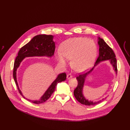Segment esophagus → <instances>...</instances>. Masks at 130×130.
I'll use <instances>...</instances> for the list:
<instances>
[{
	"label": "esophagus",
	"mask_w": 130,
	"mask_h": 130,
	"mask_svg": "<svg viewBox=\"0 0 130 130\" xmlns=\"http://www.w3.org/2000/svg\"><path fill=\"white\" fill-rule=\"evenodd\" d=\"M72 77L73 76L70 74H68L67 75V79H70V78H72Z\"/></svg>",
	"instance_id": "34e87169"
}]
</instances>
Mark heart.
I'll use <instances>...</instances> for the list:
<instances>
[{"label": "heart", "instance_id": "heart-1", "mask_svg": "<svg viewBox=\"0 0 130 130\" xmlns=\"http://www.w3.org/2000/svg\"><path fill=\"white\" fill-rule=\"evenodd\" d=\"M61 51H57L55 57L58 64L65 67L71 60V66L76 72L87 71L95 60L97 48L95 43L85 37L69 38L62 43Z\"/></svg>", "mask_w": 130, "mask_h": 130}]
</instances>
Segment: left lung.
Segmentation results:
<instances>
[{"label":"left lung","mask_w":130,"mask_h":130,"mask_svg":"<svg viewBox=\"0 0 130 130\" xmlns=\"http://www.w3.org/2000/svg\"><path fill=\"white\" fill-rule=\"evenodd\" d=\"M98 44L99 46V57L97 58L94 67L89 71L88 72L81 74L79 76L76 77L77 80L78 85L77 87L74 90V95L76 99L82 105L90 106V105H95L99 104L101 102L103 101L106 98H103L101 100L98 101H93L91 100H88L85 97L83 94V89L84 87L85 80L86 78L92 72L95 67L99 64L100 63L105 61H109L110 63L113 67V69L116 74H117V60L116 58V55L114 53L113 50L107 44L103 38L98 37Z\"/></svg>","instance_id":"left-lung-1"}]
</instances>
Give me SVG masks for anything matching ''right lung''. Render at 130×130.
Listing matches in <instances>:
<instances>
[{
	"instance_id": "right-lung-1",
	"label": "right lung",
	"mask_w": 130,
	"mask_h": 130,
	"mask_svg": "<svg viewBox=\"0 0 130 130\" xmlns=\"http://www.w3.org/2000/svg\"><path fill=\"white\" fill-rule=\"evenodd\" d=\"M53 35H39L35 36L29 43L21 48L14 61L13 76L19 92L24 99L34 104H40L48 100L55 90L57 84L66 80V74L64 73L58 74L56 79L50 85L40 99L38 100H32L26 98L19 89L17 80V70L20 66L21 62L25 57L44 56L52 57L53 56L55 49V43L53 41Z\"/></svg>"
}]
</instances>
